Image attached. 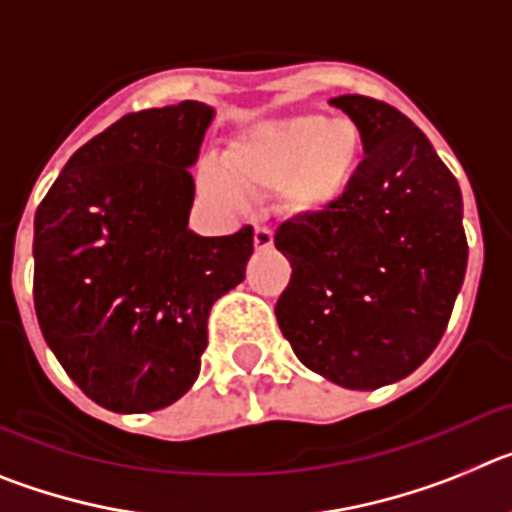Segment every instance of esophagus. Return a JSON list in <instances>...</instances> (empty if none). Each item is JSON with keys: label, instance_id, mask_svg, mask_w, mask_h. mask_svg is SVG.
<instances>
[{"label": "esophagus", "instance_id": "obj_1", "mask_svg": "<svg viewBox=\"0 0 512 512\" xmlns=\"http://www.w3.org/2000/svg\"><path fill=\"white\" fill-rule=\"evenodd\" d=\"M253 246L259 248V251L271 248L274 246V233L269 228H256V233H253Z\"/></svg>", "mask_w": 512, "mask_h": 512}]
</instances>
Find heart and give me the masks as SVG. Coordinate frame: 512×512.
<instances>
[{
	"mask_svg": "<svg viewBox=\"0 0 512 512\" xmlns=\"http://www.w3.org/2000/svg\"><path fill=\"white\" fill-rule=\"evenodd\" d=\"M364 158V138L351 120L295 115L261 120L225 151V172L215 161L197 174L200 192L225 210H241L246 192L279 187L289 215H323L354 187Z\"/></svg>",
	"mask_w": 512,
	"mask_h": 512,
	"instance_id": "1",
	"label": "heart"
}]
</instances>
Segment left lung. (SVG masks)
Listing matches in <instances>:
<instances>
[{
  "mask_svg": "<svg viewBox=\"0 0 512 512\" xmlns=\"http://www.w3.org/2000/svg\"><path fill=\"white\" fill-rule=\"evenodd\" d=\"M330 104L366 156L341 205L279 225L292 279L274 312L307 369L377 390L413 374L449 325L469 256L461 189L400 110L361 94Z\"/></svg>",
  "mask_w": 512,
  "mask_h": 512,
  "instance_id": "left-lung-1",
  "label": "left lung"
}]
</instances>
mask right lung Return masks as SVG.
Listing matches in <instances>:
<instances>
[{"instance_id":"1","label":"right lung","mask_w":512,"mask_h":512,"mask_svg":"<svg viewBox=\"0 0 512 512\" xmlns=\"http://www.w3.org/2000/svg\"><path fill=\"white\" fill-rule=\"evenodd\" d=\"M215 110L179 102L125 115L63 166L35 212V312L79 390L151 413L200 377L215 300L246 277L253 228L189 230V166Z\"/></svg>"}]
</instances>
